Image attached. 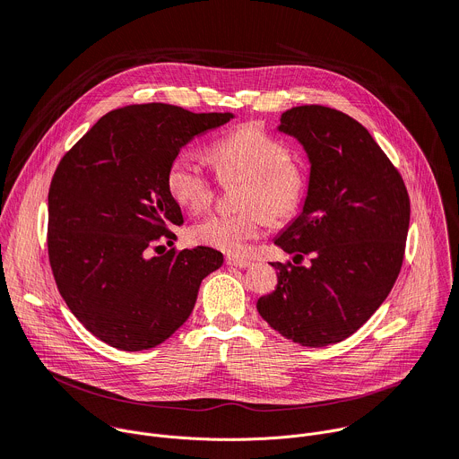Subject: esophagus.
<instances>
[{
  "instance_id": "34e87169",
  "label": "esophagus",
  "mask_w": 459,
  "mask_h": 459,
  "mask_svg": "<svg viewBox=\"0 0 459 459\" xmlns=\"http://www.w3.org/2000/svg\"><path fill=\"white\" fill-rule=\"evenodd\" d=\"M225 261H227V265H230V267H238V269H248V267L252 265V261H248V259H241V257H234V255H227V257H225Z\"/></svg>"
}]
</instances>
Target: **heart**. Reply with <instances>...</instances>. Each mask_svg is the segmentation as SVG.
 I'll use <instances>...</instances> for the list:
<instances>
[{"label":"heart","instance_id":"obj_1","mask_svg":"<svg viewBox=\"0 0 459 459\" xmlns=\"http://www.w3.org/2000/svg\"><path fill=\"white\" fill-rule=\"evenodd\" d=\"M209 158L221 181L243 179L234 214H214L190 229L194 241L239 254L271 221L294 216L303 202L307 178L289 160L287 147L257 125L239 126L209 149ZM170 198L192 214L204 212L214 198V181L192 156H178L167 172Z\"/></svg>","mask_w":459,"mask_h":459}]
</instances>
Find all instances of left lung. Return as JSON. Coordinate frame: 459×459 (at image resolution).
<instances>
[{
    "label": "left lung",
    "mask_w": 459,
    "mask_h": 459,
    "mask_svg": "<svg viewBox=\"0 0 459 459\" xmlns=\"http://www.w3.org/2000/svg\"><path fill=\"white\" fill-rule=\"evenodd\" d=\"M278 130L303 145L310 174L301 212L274 239L296 265L271 264L280 271L276 290L255 307L294 343L326 347L354 334L394 287L409 194L368 130L336 108L294 107L281 114Z\"/></svg>",
    "instance_id": "1"
}]
</instances>
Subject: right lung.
I'll use <instances>...</instances> for the list:
<instances>
[{"label": "right lung", "instance_id": "obj_1", "mask_svg": "<svg viewBox=\"0 0 459 459\" xmlns=\"http://www.w3.org/2000/svg\"><path fill=\"white\" fill-rule=\"evenodd\" d=\"M230 117L128 105L105 114L61 158L48 188V261L65 303L107 345L134 352L169 340L204 278L223 265L211 247L158 243L183 225L167 188L170 163L194 136Z\"/></svg>", "mask_w": 459, "mask_h": 459}]
</instances>
